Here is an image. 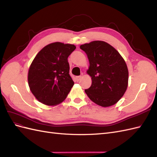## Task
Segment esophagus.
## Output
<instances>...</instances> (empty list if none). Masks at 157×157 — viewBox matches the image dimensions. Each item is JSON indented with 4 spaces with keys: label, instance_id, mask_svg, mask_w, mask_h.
I'll return each mask as SVG.
<instances>
[{
    "label": "esophagus",
    "instance_id": "obj_1",
    "mask_svg": "<svg viewBox=\"0 0 157 157\" xmlns=\"http://www.w3.org/2000/svg\"><path fill=\"white\" fill-rule=\"evenodd\" d=\"M81 78H82L81 76H78V77H76V79H77V81H79V80H80V79H81Z\"/></svg>",
    "mask_w": 157,
    "mask_h": 157
}]
</instances>
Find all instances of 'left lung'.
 Here are the masks:
<instances>
[{"label": "left lung", "mask_w": 157, "mask_h": 157, "mask_svg": "<svg viewBox=\"0 0 157 157\" xmlns=\"http://www.w3.org/2000/svg\"><path fill=\"white\" fill-rule=\"evenodd\" d=\"M86 52L90 66L86 73L92 85L84 91L97 105L103 107L115 105L124 96L128 84V69L124 59L107 42L94 40L80 45Z\"/></svg>", "instance_id": "left-lung-1"}]
</instances>
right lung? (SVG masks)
I'll return each mask as SVG.
<instances>
[{"instance_id": "right-lung-1", "label": "right lung", "mask_w": 157, "mask_h": 157, "mask_svg": "<svg viewBox=\"0 0 157 157\" xmlns=\"http://www.w3.org/2000/svg\"><path fill=\"white\" fill-rule=\"evenodd\" d=\"M75 48L74 44L56 42L45 46L36 54L28 71L27 80L38 101L55 106L67 98L74 85L67 58Z\"/></svg>"}]
</instances>
